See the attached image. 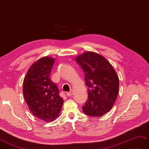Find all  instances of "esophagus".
<instances>
[{
	"label": "esophagus",
	"instance_id": "34e87169",
	"mask_svg": "<svg viewBox=\"0 0 149 149\" xmlns=\"http://www.w3.org/2000/svg\"><path fill=\"white\" fill-rule=\"evenodd\" d=\"M66 95H67V96H70L71 95H72V91L67 92V93H66Z\"/></svg>",
	"mask_w": 149,
	"mask_h": 149
}]
</instances>
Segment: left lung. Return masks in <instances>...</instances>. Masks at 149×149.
<instances>
[{"label": "left lung", "mask_w": 149, "mask_h": 149, "mask_svg": "<svg viewBox=\"0 0 149 149\" xmlns=\"http://www.w3.org/2000/svg\"><path fill=\"white\" fill-rule=\"evenodd\" d=\"M84 72L88 99L82 106L85 114L102 117L112 109L119 91V77L109 62L102 55L86 52L75 59Z\"/></svg>", "instance_id": "obj_1"}]
</instances>
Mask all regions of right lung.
<instances>
[{
  "mask_svg": "<svg viewBox=\"0 0 149 149\" xmlns=\"http://www.w3.org/2000/svg\"><path fill=\"white\" fill-rule=\"evenodd\" d=\"M54 61L47 56L39 59L29 69L23 81L26 104L34 116L45 122L57 117L63 103L56 84L49 76Z\"/></svg>",
  "mask_w": 149,
  "mask_h": 149,
  "instance_id": "1",
  "label": "right lung"
}]
</instances>
